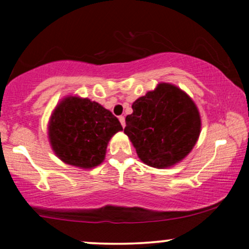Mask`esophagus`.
I'll list each match as a JSON object with an SVG mask.
<instances>
[{
  "label": "esophagus",
  "instance_id": "34e87169",
  "mask_svg": "<svg viewBox=\"0 0 249 249\" xmlns=\"http://www.w3.org/2000/svg\"><path fill=\"white\" fill-rule=\"evenodd\" d=\"M118 119H119V122H121L122 126L124 127V126H125V117H124V116H121Z\"/></svg>",
  "mask_w": 249,
  "mask_h": 249
}]
</instances>
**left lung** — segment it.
<instances>
[{"instance_id": "8db88e82", "label": "left lung", "mask_w": 249, "mask_h": 249, "mask_svg": "<svg viewBox=\"0 0 249 249\" xmlns=\"http://www.w3.org/2000/svg\"><path fill=\"white\" fill-rule=\"evenodd\" d=\"M124 133L139 159L154 168L173 167L193 150L201 132L198 107L185 91L159 83L132 104Z\"/></svg>"}]
</instances>
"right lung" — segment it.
Wrapping results in <instances>:
<instances>
[{
  "instance_id": "right-lung-1",
  "label": "right lung",
  "mask_w": 249,
  "mask_h": 249,
  "mask_svg": "<svg viewBox=\"0 0 249 249\" xmlns=\"http://www.w3.org/2000/svg\"><path fill=\"white\" fill-rule=\"evenodd\" d=\"M122 130L118 118L99 103L70 95L53 108L48 138L64 164L90 170L104 161L108 142Z\"/></svg>"
}]
</instances>
